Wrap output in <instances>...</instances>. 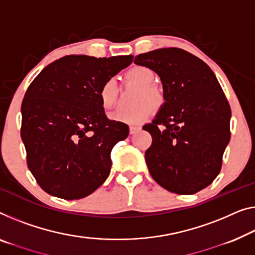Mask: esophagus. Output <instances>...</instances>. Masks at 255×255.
Wrapping results in <instances>:
<instances>
[{"label": "esophagus", "instance_id": "obj_1", "mask_svg": "<svg viewBox=\"0 0 255 255\" xmlns=\"http://www.w3.org/2000/svg\"><path fill=\"white\" fill-rule=\"evenodd\" d=\"M138 130H140L139 127H136V126H130L129 127V132H130V135H134L137 132Z\"/></svg>", "mask_w": 255, "mask_h": 255}]
</instances>
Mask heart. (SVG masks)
I'll return each mask as SVG.
<instances>
[{"label":"heart","mask_w":255,"mask_h":255,"mask_svg":"<svg viewBox=\"0 0 255 255\" xmlns=\"http://www.w3.org/2000/svg\"><path fill=\"white\" fill-rule=\"evenodd\" d=\"M154 79L153 71L149 67L136 65L129 68L126 72V80L139 87L135 97V103L138 104L128 110H117L110 116L111 120L126 125H140L149 119L152 112L151 107L154 110L160 109L165 102V96L160 89L152 86ZM117 96L116 80L112 78L105 80L98 91L101 105L104 109H111L116 104Z\"/></svg>","instance_id":"b5f03b06"}]
</instances>
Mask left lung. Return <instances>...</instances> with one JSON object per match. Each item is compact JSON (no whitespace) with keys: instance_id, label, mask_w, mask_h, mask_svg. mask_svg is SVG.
Segmentation results:
<instances>
[{"instance_id":"obj_1","label":"left lung","mask_w":255,"mask_h":255,"mask_svg":"<svg viewBox=\"0 0 255 255\" xmlns=\"http://www.w3.org/2000/svg\"><path fill=\"white\" fill-rule=\"evenodd\" d=\"M134 63L160 77L166 100L143 127L152 136L145 151L151 176L178 195L200 191L219 175L230 140L231 110L218 79L206 63L180 48L140 54Z\"/></svg>"}]
</instances>
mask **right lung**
Masks as SVG:
<instances>
[{
    "label": "right lung",
    "instance_id": "obj_1",
    "mask_svg": "<svg viewBox=\"0 0 255 255\" xmlns=\"http://www.w3.org/2000/svg\"><path fill=\"white\" fill-rule=\"evenodd\" d=\"M132 58L62 57L43 68L26 90L20 135L30 173L49 195L81 199L108 178L110 154L127 138L129 128L108 119L98 91Z\"/></svg>",
    "mask_w": 255,
    "mask_h": 255
}]
</instances>
